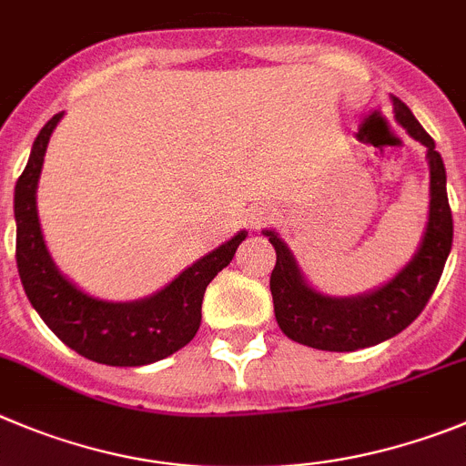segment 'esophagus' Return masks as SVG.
<instances>
[{"label":"esophagus","mask_w":466,"mask_h":466,"mask_svg":"<svg viewBox=\"0 0 466 466\" xmlns=\"http://www.w3.org/2000/svg\"><path fill=\"white\" fill-rule=\"evenodd\" d=\"M249 219H251V224H261V221H266L268 219V212H261V210H258V212H256L254 210V215H249Z\"/></svg>","instance_id":"esophagus-1"}]
</instances>
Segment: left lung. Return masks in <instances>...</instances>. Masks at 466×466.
Returning <instances> with one entry per match:
<instances>
[{"instance_id": "left-lung-1", "label": "left lung", "mask_w": 466, "mask_h": 466, "mask_svg": "<svg viewBox=\"0 0 466 466\" xmlns=\"http://www.w3.org/2000/svg\"><path fill=\"white\" fill-rule=\"evenodd\" d=\"M395 119L411 138L428 147L430 217L411 261L377 291L353 298H332L309 286L275 230H263L277 251L270 275L275 319L289 339L321 351H356L374 347L402 332L425 309L453 247V215L446 194V168L434 140L413 117L407 104L392 96Z\"/></svg>"}]
</instances>
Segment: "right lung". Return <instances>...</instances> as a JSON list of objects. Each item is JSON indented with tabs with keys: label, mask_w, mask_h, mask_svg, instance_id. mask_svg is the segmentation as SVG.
<instances>
[{
	"label": "right lung",
	"mask_w": 466,
	"mask_h": 466,
	"mask_svg": "<svg viewBox=\"0 0 466 466\" xmlns=\"http://www.w3.org/2000/svg\"><path fill=\"white\" fill-rule=\"evenodd\" d=\"M64 113L48 119L32 145L27 166L15 182V261L29 302L46 326L87 360L113 367H138L168 358L187 347L200 326L205 289L224 270L247 230L182 270L155 296L134 302H108L80 291L57 270L46 247L36 212V187L46 147Z\"/></svg>",
	"instance_id": "add662e5"
}]
</instances>
